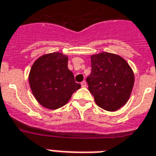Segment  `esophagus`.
Returning <instances> with one entry per match:
<instances>
[{"label": "esophagus", "instance_id": "34e87169", "mask_svg": "<svg viewBox=\"0 0 156 156\" xmlns=\"http://www.w3.org/2000/svg\"><path fill=\"white\" fill-rule=\"evenodd\" d=\"M86 85H87V84H86V82H85V80L81 82V86H82V87H86Z\"/></svg>", "mask_w": 156, "mask_h": 156}]
</instances>
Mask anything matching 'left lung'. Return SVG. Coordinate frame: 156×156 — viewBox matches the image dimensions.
Here are the masks:
<instances>
[{
	"label": "left lung",
	"mask_w": 156,
	"mask_h": 156,
	"mask_svg": "<svg viewBox=\"0 0 156 156\" xmlns=\"http://www.w3.org/2000/svg\"><path fill=\"white\" fill-rule=\"evenodd\" d=\"M91 73L86 78L96 105L114 112L127 104L134 85V72L123 57L110 52L90 56Z\"/></svg>",
	"instance_id": "left-lung-1"
}]
</instances>
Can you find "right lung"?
Here are the masks:
<instances>
[{
  "instance_id": "obj_1",
  "label": "right lung",
  "mask_w": 156,
  "mask_h": 156,
  "mask_svg": "<svg viewBox=\"0 0 156 156\" xmlns=\"http://www.w3.org/2000/svg\"><path fill=\"white\" fill-rule=\"evenodd\" d=\"M67 62L66 55L56 51L43 54L33 64L29 74V86L43 107L51 110L62 108L80 88L67 67Z\"/></svg>"
}]
</instances>
